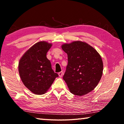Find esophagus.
Returning a JSON list of instances; mask_svg holds the SVG:
<instances>
[{
	"label": "esophagus",
	"instance_id": "1",
	"mask_svg": "<svg viewBox=\"0 0 124 124\" xmlns=\"http://www.w3.org/2000/svg\"><path fill=\"white\" fill-rule=\"evenodd\" d=\"M63 75V72H60L58 73V75H59L60 77H62Z\"/></svg>",
	"mask_w": 124,
	"mask_h": 124
}]
</instances>
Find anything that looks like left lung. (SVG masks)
<instances>
[{"label": "left lung", "mask_w": 124, "mask_h": 124, "mask_svg": "<svg viewBox=\"0 0 124 124\" xmlns=\"http://www.w3.org/2000/svg\"><path fill=\"white\" fill-rule=\"evenodd\" d=\"M62 49L68 55V64L63 77L70 92L83 96L92 91L101 78L103 64L93 47L81 41L64 44Z\"/></svg>", "instance_id": "8db88e82"}]
</instances>
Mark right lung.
Listing matches in <instances>:
<instances>
[{"label": "right lung", "instance_id": "1", "mask_svg": "<svg viewBox=\"0 0 124 124\" xmlns=\"http://www.w3.org/2000/svg\"><path fill=\"white\" fill-rule=\"evenodd\" d=\"M52 44L39 41L27 50L21 58L18 72L25 86L33 93L43 95L58 77L51 68L46 54Z\"/></svg>", "mask_w": 124, "mask_h": 124}]
</instances>
